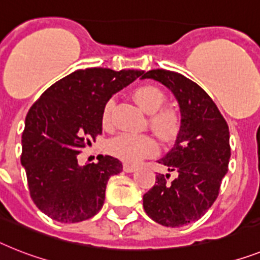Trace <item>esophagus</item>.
Segmentation results:
<instances>
[{"mask_svg":"<svg viewBox=\"0 0 260 260\" xmlns=\"http://www.w3.org/2000/svg\"><path fill=\"white\" fill-rule=\"evenodd\" d=\"M135 170H137V167L133 166V165H123V171H125V173H134Z\"/></svg>","mask_w":260,"mask_h":260,"instance_id":"34e87169","label":"esophagus"}]
</instances>
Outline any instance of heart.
Returning a JSON list of instances; mask_svg holds the SVG:
<instances>
[{"label":"heart","mask_w":260,"mask_h":260,"mask_svg":"<svg viewBox=\"0 0 260 260\" xmlns=\"http://www.w3.org/2000/svg\"><path fill=\"white\" fill-rule=\"evenodd\" d=\"M135 102L142 107L146 113H149L150 126L160 138H174L179 130V113L171 106L162 107L166 101L164 90L155 85H143L134 90L133 93ZM114 107V100H109L104 107L102 122L107 125L110 121L111 110ZM107 153L114 155L118 159L137 164L143 158L153 156L158 153V143L153 137L147 134H122L115 135L106 145Z\"/></svg>","instance_id":"heart-1"}]
</instances>
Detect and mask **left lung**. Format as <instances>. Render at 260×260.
<instances>
[{"mask_svg":"<svg viewBox=\"0 0 260 260\" xmlns=\"http://www.w3.org/2000/svg\"><path fill=\"white\" fill-rule=\"evenodd\" d=\"M171 90L181 110V128L173 149L158 160L175 174H158L143 195V209L166 227L198 220L215 202L229 170L230 132L226 119L202 87L179 73L155 69L142 74Z\"/></svg>","mask_w":260,"mask_h":260,"instance_id":"left-lung-1","label":"left lung"}]
</instances>
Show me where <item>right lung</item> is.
<instances>
[{
	"label": "right lung",
	"mask_w": 260,
	"mask_h": 260,
	"mask_svg": "<svg viewBox=\"0 0 260 260\" xmlns=\"http://www.w3.org/2000/svg\"><path fill=\"white\" fill-rule=\"evenodd\" d=\"M142 70L90 68L51 85L30 107L22 133L21 165L30 197L41 211L61 223L90 219L102 209L106 184L122 171L110 155L79 166L77 155L102 133V113L113 94Z\"/></svg>",
	"instance_id": "right-lung-1"
}]
</instances>
